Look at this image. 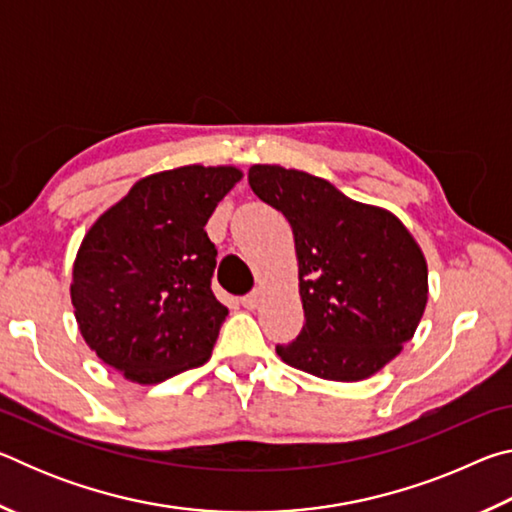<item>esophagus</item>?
Returning a JSON list of instances; mask_svg holds the SVG:
<instances>
[{
    "instance_id": "34e87169",
    "label": "esophagus",
    "mask_w": 512,
    "mask_h": 512,
    "mask_svg": "<svg viewBox=\"0 0 512 512\" xmlns=\"http://www.w3.org/2000/svg\"><path fill=\"white\" fill-rule=\"evenodd\" d=\"M259 300H262V293L253 291V293H248V296L241 298V305H244L246 309H257L259 307Z\"/></svg>"
}]
</instances>
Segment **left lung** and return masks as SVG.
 Wrapping results in <instances>:
<instances>
[{
    "label": "left lung",
    "mask_w": 512,
    "mask_h": 512,
    "mask_svg": "<svg viewBox=\"0 0 512 512\" xmlns=\"http://www.w3.org/2000/svg\"><path fill=\"white\" fill-rule=\"evenodd\" d=\"M250 189L287 216L296 241L305 327L277 345L287 366L329 381H361L413 339L427 307V259L397 216L327 180L253 164Z\"/></svg>",
    "instance_id": "1"
}]
</instances>
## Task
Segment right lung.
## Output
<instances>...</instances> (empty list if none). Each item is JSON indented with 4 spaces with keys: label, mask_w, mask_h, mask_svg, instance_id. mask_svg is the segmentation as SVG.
Here are the masks:
<instances>
[{
    "label": "right lung",
    "mask_w": 512,
    "mask_h": 512,
    "mask_svg": "<svg viewBox=\"0 0 512 512\" xmlns=\"http://www.w3.org/2000/svg\"><path fill=\"white\" fill-rule=\"evenodd\" d=\"M244 178L232 164L151 173L85 232L69 296L97 357L151 386L203 366L228 316L210 289L216 248L205 223Z\"/></svg>",
    "instance_id": "add662e5"
}]
</instances>
